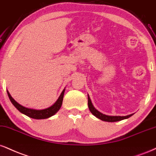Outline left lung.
<instances>
[{"label":"left lung","mask_w":156,"mask_h":156,"mask_svg":"<svg viewBox=\"0 0 156 156\" xmlns=\"http://www.w3.org/2000/svg\"><path fill=\"white\" fill-rule=\"evenodd\" d=\"M88 106H89V109L90 111H91V113H92L93 115L95 116V117H97V119L102 120V121H107V122L120 121H122V120L129 119V117H131V116H132L133 115H134V113L130 114V115H126V116H119H119H117V115L113 116V115H105V114H103V113H102V112L98 111V110H97V109L94 107L92 102H91V99H90V97L89 96V94H88Z\"/></svg>","instance_id":"8db88e82"}]
</instances>
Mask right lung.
Listing matches in <instances>:
<instances>
[{"instance_id":"right-lung-1","label":"right lung","mask_w":156,"mask_h":156,"mask_svg":"<svg viewBox=\"0 0 156 156\" xmlns=\"http://www.w3.org/2000/svg\"><path fill=\"white\" fill-rule=\"evenodd\" d=\"M65 88L63 89L62 92L61 93L59 98H58V99L56 101V102L54 103V105H52L49 107V108L43 109V110H36V109L25 108V107L19 104L17 102H16V101L14 100V99H13V97L11 96V94H9L8 90H7V94H8L9 99H10V101L12 102V104L14 105V106L19 111L22 112V114H24V115L28 116V117L32 118V119H46L51 117L52 115H55V114L59 111L62 105L63 97L64 94H65Z\"/></svg>"}]
</instances>
